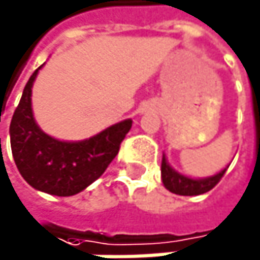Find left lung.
<instances>
[{
  "instance_id": "8db88e82",
  "label": "left lung",
  "mask_w": 260,
  "mask_h": 260,
  "mask_svg": "<svg viewBox=\"0 0 260 260\" xmlns=\"http://www.w3.org/2000/svg\"><path fill=\"white\" fill-rule=\"evenodd\" d=\"M226 168H228V166H226ZM226 168H223L222 171H219L217 174L210 176V177L192 179V177H188V176L176 171L173 166L168 163V160H166V157L163 154V157H161V182H163L166 189L174 192V194H179V196H199V194L208 192L210 189H213L219 183V180L223 177Z\"/></svg>"
}]
</instances>
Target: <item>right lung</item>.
I'll use <instances>...</instances> for the list:
<instances>
[{"label":"right lung","instance_id":"obj_1","mask_svg":"<svg viewBox=\"0 0 260 260\" xmlns=\"http://www.w3.org/2000/svg\"><path fill=\"white\" fill-rule=\"evenodd\" d=\"M44 66V64H43ZM40 66L29 78L10 121V146L23 179L35 189L58 197L78 194L94 183L118 154L133 120L118 121L102 133L78 142L46 134L32 111V87Z\"/></svg>","mask_w":260,"mask_h":260}]
</instances>
